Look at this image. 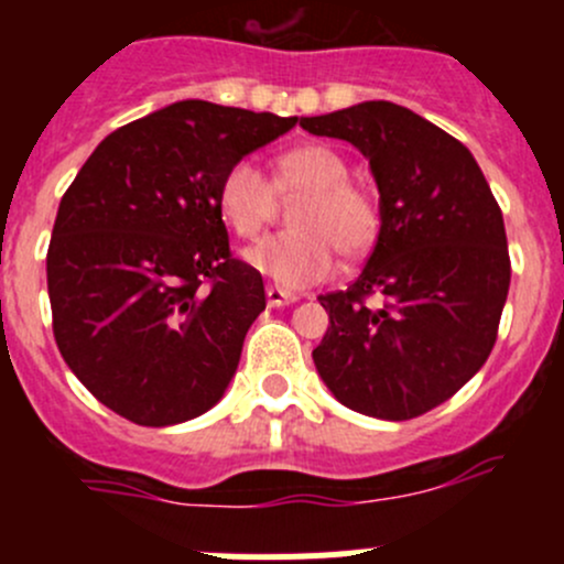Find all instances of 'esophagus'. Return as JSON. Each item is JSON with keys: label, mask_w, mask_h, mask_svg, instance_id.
Here are the masks:
<instances>
[{"label": "esophagus", "mask_w": 564, "mask_h": 564, "mask_svg": "<svg viewBox=\"0 0 564 564\" xmlns=\"http://www.w3.org/2000/svg\"><path fill=\"white\" fill-rule=\"evenodd\" d=\"M297 294L294 292H286V289H281V286H267V305H270V308H283V305H289V303H297Z\"/></svg>", "instance_id": "esophagus-1"}]
</instances>
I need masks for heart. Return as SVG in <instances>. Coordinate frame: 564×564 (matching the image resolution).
Masks as SVG:
<instances>
[{
	"instance_id": "heart-1",
	"label": "heart",
	"mask_w": 564,
	"mask_h": 564,
	"mask_svg": "<svg viewBox=\"0 0 564 564\" xmlns=\"http://www.w3.org/2000/svg\"><path fill=\"white\" fill-rule=\"evenodd\" d=\"M303 196L292 213V231H281L246 253L248 264L281 286L324 281L344 256L368 253L382 231L377 193L349 180V163L327 144H300L275 158V176L253 161H235L220 176L218 207L242 240H256L275 220L281 198Z\"/></svg>"
}]
</instances>
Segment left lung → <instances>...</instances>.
Returning <instances> with one entry per match:
<instances>
[{"instance_id": "1", "label": "left lung", "mask_w": 564, "mask_h": 564, "mask_svg": "<svg viewBox=\"0 0 564 564\" xmlns=\"http://www.w3.org/2000/svg\"><path fill=\"white\" fill-rule=\"evenodd\" d=\"M300 128L355 144L382 231L360 278L318 297V377L355 412L412 420L464 388L497 344L510 286L502 209L471 152L409 108L368 100ZM383 303L371 306L368 299Z\"/></svg>"}]
</instances>
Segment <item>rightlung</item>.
<instances>
[{"mask_svg":"<svg viewBox=\"0 0 564 564\" xmlns=\"http://www.w3.org/2000/svg\"><path fill=\"white\" fill-rule=\"evenodd\" d=\"M297 117L182 100L122 124L89 155L51 231V318L62 357L135 425L220 401L264 283L229 248L220 176Z\"/></svg>","mask_w":564,"mask_h":564,"instance_id":"add662e5","label":"right lung"}]
</instances>
